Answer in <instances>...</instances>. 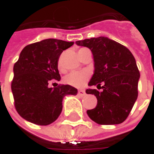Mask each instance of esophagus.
I'll return each instance as SVG.
<instances>
[{"label":"esophagus","instance_id":"34e87169","mask_svg":"<svg viewBox=\"0 0 154 154\" xmlns=\"http://www.w3.org/2000/svg\"><path fill=\"white\" fill-rule=\"evenodd\" d=\"M77 95L80 96V97H84V96L86 95V92H85V91L83 90H79L77 91Z\"/></svg>","mask_w":154,"mask_h":154}]
</instances>
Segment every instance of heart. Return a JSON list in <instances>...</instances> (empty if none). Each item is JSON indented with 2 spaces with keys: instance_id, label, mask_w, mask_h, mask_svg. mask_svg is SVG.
I'll return each instance as SVG.
<instances>
[{
  "instance_id": "heart-1",
  "label": "heart",
  "mask_w": 154,
  "mask_h": 154,
  "mask_svg": "<svg viewBox=\"0 0 154 154\" xmlns=\"http://www.w3.org/2000/svg\"><path fill=\"white\" fill-rule=\"evenodd\" d=\"M83 49H87V48H80L78 52L82 51ZM57 67L60 71L63 70V63H62V56H60L58 60H57ZM89 77H90V74L87 71L72 72L69 73L67 77H65L64 82H65V83L67 84V85H70L72 87L81 88L86 84V82L89 79Z\"/></svg>"
}]
</instances>
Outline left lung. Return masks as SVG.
<instances>
[{
	"label": "left lung",
	"instance_id": "8db88e82",
	"mask_svg": "<svg viewBox=\"0 0 154 154\" xmlns=\"http://www.w3.org/2000/svg\"><path fill=\"white\" fill-rule=\"evenodd\" d=\"M76 44L90 48L93 54L95 71L88 86L103 89L100 92L86 90L97 99V106L87 111L88 116L99 125L124 122L138 97L140 74L134 57L125 46L106 37L86 38Z\"/></svg>",
	"mask_w": 154,
	"mask_h": 154
}]
</instances>
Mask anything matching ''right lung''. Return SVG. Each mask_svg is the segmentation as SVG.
<instances>
[{
  "label": "right lung",
  "instance_id": "1",
  "mask_svg": "<svg viewBox=\"0 0 154 154\" xmlns=\"http://www.w3.org/2000/svg\"><path fill=\"white\" fill-rule=\"evenodd\" d=\"M73 44L48 38L23 48L11 82L14 105L22 118L38 125H50L60 116L63 97L77 95V90L70 85L48 87L51 82L60 81L57 60Z\"/></svg>",
  "mask_w": 154,
  "mask_h": 154
}]
</instances>
